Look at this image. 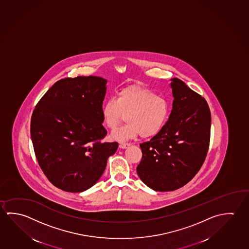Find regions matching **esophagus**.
Listing matches in <instances>:
<instances>
[{
  "instance_id": "1",
  "label": "esophagus",
  "mask_w": 249,
  "mask_h": 249,
  "mask_svg": "<svg viewBox=\"0 0 249 249\" xmlns=\"http://www.w3.org/2000/svg\"><path fill=\"white\" fill-rule=\"evenodd\" d=\"M129 146H130V143L127 142L120 143V145H119V147L121 148H126V147H129Z\"/></svg>"
}]
</instances>
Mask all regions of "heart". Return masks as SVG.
Masks as SVG:
<instances>
[{
    "mask_svg": "<svg viewBox=\"0 0 249 249\" xmlns=\"http://www.w3.org/2000/svg\"><path fill=\"white\" fill-rule=\"evenodd\" d=\"M168 114L167 99L141 86L123 88L115 99L108 100L102 107L103 123L110 129L123 123L126 116V125L111 134L112 138L120 142L139 135L148 138L158 134L167 122Z\"/></svg>",
    "mask_w": 249,
    "mask_h": 249,
    "instance_id": "1",
    "label": "heart"
}]
</instances>
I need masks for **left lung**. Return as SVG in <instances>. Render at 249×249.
<instances>
[{
  "label": "left lung",
  "mask_w": 249,
  "mask_h": 249,
  "mask_svg": "<svg viewBox=\"0 0 249 249\" xmlns=\"http://www.w3.org/2000/svg\"><path fill=\"white\" fill-rule=\"evenodd\" d=\"M173 109L161 130L141 143L139 177L155 191H174L189 182L203 165L210 142L208 102L181 80L173 78Z\"/></svg>",
  "instance_id": "1"
}]
</instances>
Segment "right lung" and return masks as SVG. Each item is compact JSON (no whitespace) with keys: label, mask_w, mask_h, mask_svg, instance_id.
I'll list each match as a JSON object with an SVG mask.
<instances>
[{"label":"right lung","mask_w":249,"mask_h":249,"mask_svg":"<svg viewBox=\"0 0 249 249\" xmlns=\"http://www.w3.org/2000/svg\"><path fill=\"white\" fill-rule=\"evenodd\" d=\"M107 80L64 78L55 82L34 109L30 134L37 161L61 190L85 191L101 178L118 143L103 142L102 102Z\"/></svg>","instance_id":"add662e5"}]
</instances>
